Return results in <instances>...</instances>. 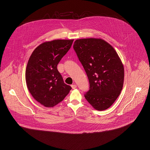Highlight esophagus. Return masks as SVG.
<instances>
[{
  "instance_id": "obj_1",
  "label": "esophagus",
  "mask_w": 150,
  "mask_h": 150,
  "mask_svg": "<svg viewBox=\"0 0 150 150\" xmlns=\"http://www.w3.org/2000/svg\"><path fill=\"white\" fill-rule=\"evenodd\" d=\"M72 88L73 89H75L76 88V84H73V85H71Z\"/></svg>"
}]
</instances>
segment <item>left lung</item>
I'll return each instance as SVG.
<instances>
[{
  "instance_id": "8db88e82",
  "label": "left lung",
  "mask_w": 150,
  "mask_h": 150,
  "mask_svg": "<svg viewBox=\"0 0 150 150\" xmlns=\"http://www.w3.org/2000/svg\"><path fill=\"white\" fill-rule=\"evenodd\" d=\"M73 48L88 78L87 101L98 111L110 107L121 93L124 69L114 48L101 39H78Z\"/></svg>"
}]
</instances>
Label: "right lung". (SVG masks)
I'll use <instances>...</instances> for the list:
<instances>
[{"mask_svg":"<svg viewBox=\"0 0 150 150\" xmlns=\"http://www.w3.org/2000/svg\"><path fill=\"white\" fill-rule=\"evenodd\" d=\"M74 40H54L37 47L26 69V81L34 98L46 107L62 101L71 87L66 84L57 64L70 49Z\"/></svg>","mask_w":150,"mask_h":150,"instance_id":"add662e5","label":"right lung"}]
</instances>
